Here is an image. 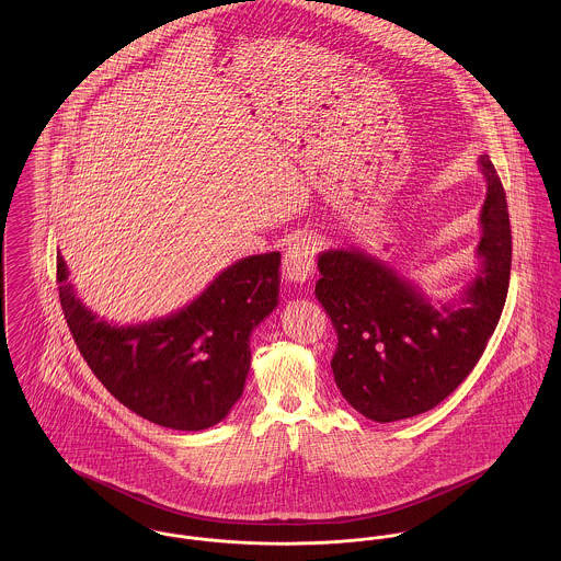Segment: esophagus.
<instances>
[{
	"label": "esophagus",
	"instance_id": "1",
	"mask_svg": "<svg viewBox=\"0 0 561 561\" xmlns=\"http://www.w3.org/2000/svg\"><path fill=\"white\" fill-rule=\"evenodd\" d=\"M316 254H318V248H316V239L313 237H297L288 248H286V254H284V275L293 282H305L311 273H313V266H316Z\"/></svg>",
	"mask_w": 561,
	"mask_h": 561
}]
</instances>
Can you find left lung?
<instances>
[{
    "instance_id": "8db88e82",
    "label": "left lung",
    "mask_w": 561,
    "mask_h": 561,
    "mask_svg": "<svg viewBox=\"0 0 561 561\" xmlns=\"http://www.w3.org/2000/svg\"><path fill=\"white\" fill-rule=\"evenodd\" d=\"M478 164L486 179L480 271L459 305L435 307L397 271L354 248L318 259L316 297L337 331L333 376L369 421L410 419L444 401L470 376L500 322L513 262L511 219L489 156Z\"/></svg>"
}]
</instances>
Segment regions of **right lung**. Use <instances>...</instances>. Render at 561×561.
<instances>
[{
	"label": "right lung",
	"mask_w": 561,
	"mask_h": 561,
	"mask_svg": "<svg viewBox=\"0 0 561 561\" xmlns=\"http://www.w3.org/2000/svg\"><path fill=\"white\" fill-rule=\"evenodd\" d=\"M279 262V252L239 260L169 318L113 327L77 299L57 254L59 301L87 365L119 403L160 427L201 432L243 394L250 335L277 307Z\"/></svg>",
	"instance_id": "1"
}]
</instances>
